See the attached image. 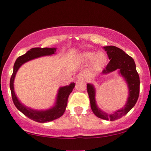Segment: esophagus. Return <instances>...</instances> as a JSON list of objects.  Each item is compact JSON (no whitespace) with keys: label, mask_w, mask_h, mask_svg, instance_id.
I'll return each instance as SVG.
<instances>
[{"label":"esophagus","mask_w":151,"mask_h":151,"mask_svg":"<svg viewBox=\"0 0 151 151\" xmlns=\"http://www.w3.org/2000/svg\"><path fill=\"white\" fill-rule=\"evenodd\" d=\"M77 79H78V80H85L86 79V77L85 75H84V74L82 73H79L77 75Z\"/></svg>","instance_id":"1"}]
</instances>
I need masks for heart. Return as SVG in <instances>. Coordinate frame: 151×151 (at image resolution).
I'll return each instance as SVG.
<instances>
[{
	"instance_id": "obj_1",
	"label": "heart",
	"mask_w": 151,
	"mask_h": 151,
	"mask_svg": "<svg viewBox=\"0 0 151 151\" xmlns=\"http://www.w3.org/2000/svg\"><path fill=\"white\" fill-rule=\"evenodd\" d=\"M81 59L84 62L92 61L93 68L96 70H99L103 68L107 61L105 54L102 52L96 53V52L92 51H85L81 53Z\"/></svg>"
}]
</instances>
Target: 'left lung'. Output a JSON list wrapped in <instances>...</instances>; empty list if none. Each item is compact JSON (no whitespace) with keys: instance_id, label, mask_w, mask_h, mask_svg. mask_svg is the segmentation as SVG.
Masks as SVG:
<instances>
[{"instance_id":"1","label":"left lung","mask_w":151,"mask_h":151,"mask_svg":"<svg viewBox=\"0 0 151 151\" xmlns=\"http://www.w3.org/2000/svg\"><path fill=\"white\" fill-rule=\"evenodd\" d=\"M104 49L106 52L110 60L102 73L106 74L118 70L127 83L129 88V97L124 108L117 110L114 114H108L97 106L95 100V88L93 84H87V92L93 113L96 116L104 120L114 121L129 113L136 104L139 96L140 78L136 71V64L133 59L124 52L120 48L115 46H106Z\"/></svg>"}]
</instances>
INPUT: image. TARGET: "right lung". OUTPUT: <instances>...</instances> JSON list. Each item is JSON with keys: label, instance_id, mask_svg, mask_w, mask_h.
Returning <instances> with one entry per match:
<instances>
[{"label": "right lung", "instance_id": "right-lung-1", "mask_svg": "<svg viewBox=\"0 0 151 151\" xmlns=\"http://www.w3.org/2000/svg\"><path fill=\"white\" fill-rule=\"evenodd\" d=\"M55 52H56V48L55 47L32 48L29 51H27L25 55L19 57L17 59L14 64V67H13V74H12L11 78H10V91H11L12 99H13V101L15 106H16V108L20 111H21L24 115L28 117L29 119L39 123L49 122V121L55 120V119H58V118L63 115V114L65 111L66 107H67L68 97L70 96V93L73 90L74 87L75 86V84L73 82L71 83L69 86L60 87L58 90L55 105L52 108L47 109V110L38 111L28 108V107L25 106V105L20 103L15 93L13 83H14L15 74H16L19 68L24 63L33 60V59L40 58V57L46 56V55H52L55 54Z\"/></svg>", "mask_w": 151, "mask_h": 151}]
</instances>
